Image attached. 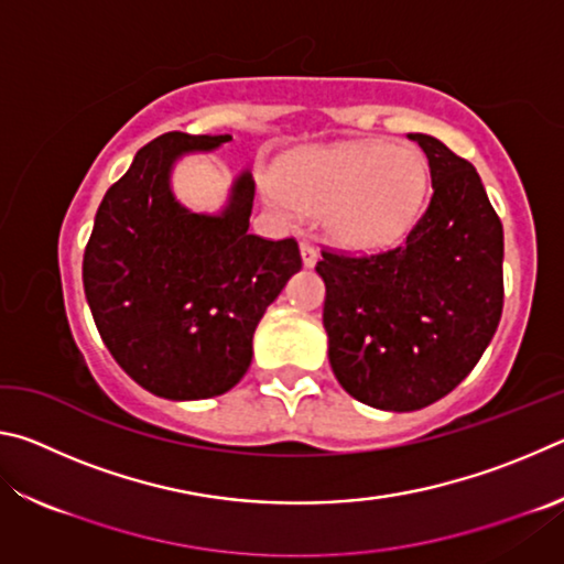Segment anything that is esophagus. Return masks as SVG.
<instances>
[{"mask_svg":"<svg viewBox=\"0 0 564 564\" xmlns=\"http://www.w3.org/2000/svg\"><path fill=\"white\" fill-rule=\"evenodd\" d=\"M301 259H303V265H316L318 261V248L313 246L311 241H301Z\"/></svg>","mask_w":564,"mask_h":564,"instance_id":"34e87169","label":"esophagus"}]
</instances>
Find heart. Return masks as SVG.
Here are the masks:
<instances>
[{"mask_svg": "<svg viewBox=\"0 0 564 564\" xmlns=\"http://www.w3.org/2000/svg\"><path fill=\"white\" fill-rule=\"evenodd\" d=\"M431 188L415 147L350 141L299 151L283 161L271 196L301 214H323L326 234L358 253L386 251L413 231Z\"/></svg>", "mask_w": 564, "mask_h": 564, "instance_id": "heart-1", "label": "heart"}]
</instances>
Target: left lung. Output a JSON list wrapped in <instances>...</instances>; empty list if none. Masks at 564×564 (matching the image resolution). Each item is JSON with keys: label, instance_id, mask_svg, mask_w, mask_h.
Here are the masks:
<instances>
[{"label": "left lung", "instance_id": "obj_1", "mask_svg": "<svg viewBox=\"0 0 564 564\" xmlns=\"http://www.w3.org/2000/svg\"><path fill=\"white\" fill-rule=\"evenodd\" d=\"M431 164L433 196L403 246L323 251V326L338 383L380 410H420L470 373L502 316V224L470 161L408 133Z\"/></svg>", "mask_w": 564, "mask_h": 564}]
</instances>
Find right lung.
<instances>
[{"mask_svg":"<svg viewBox=\"0 0 564 564\" xmlns=\"http://www.w3.org/2000/svg\"><path fill=\"white\" fill-rule=\"evenodd\" d=\"M226 141L228 133L181 131L149 141L104 196L84 251V293L104 346L159 398L231 390L251 366L265 308L301 269L295 238L248 234L256 196L248 171L221 214H194L176 202V159Z\"/></svg>","mask_w":564,"mask_h":564,"instance_id":"add662e5","label":"right lung"}]
</instances>
